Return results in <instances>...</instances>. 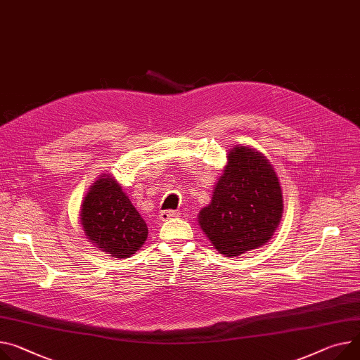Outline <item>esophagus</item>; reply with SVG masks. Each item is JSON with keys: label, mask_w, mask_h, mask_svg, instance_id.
<instances>
[{"label": "esophagus", "mask_w": 360, "mask_h": 360, "mask_svg": "<svg viewBox=\"0 0 360 360\" xmlns=\"http://www.w3.org/2000/svg\"><path fill=\"white\" fill-rule=\"evenodd\" d=\"M177 216H179V212H176V210H164L160 213L161 220H169V219L177 217Z\"/></svg>", "instance_id": "obj_1"}]
</instances>
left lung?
<instances>
[{"label":"left lung","instance_id":"1","mask_svg":"<svg viewBox=\"0 0 360 360\" xmlns=\"http://www.w3.org/2000/svg\"><path fill=\"white\" fill-rule=\"evenodd\" d=\"M199 212V226L220 254L239 257L264 246L278 228L284 198L269 160L258 150L236 146Z\"/></svg>","mask_w":360,"mask_h":360}]
</instances>
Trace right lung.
<instances>
[{
    "label": "right lung",
    "mask_w": 360,
    "mask_h": 360,
    "mask_svg": "<svg viewBox=\"0 0 360 360\" xmlns=\"http://www.w3.org/2000/svg\"><path fill=\"white\" fill-rule=\"evenodd\" d=\"M79 216L86 239L112 258H129L148 236L146 220L110 174L103 173L92 183Z\"/></svg>",
    "instance_id": "obj_1"
}]
</instances>
